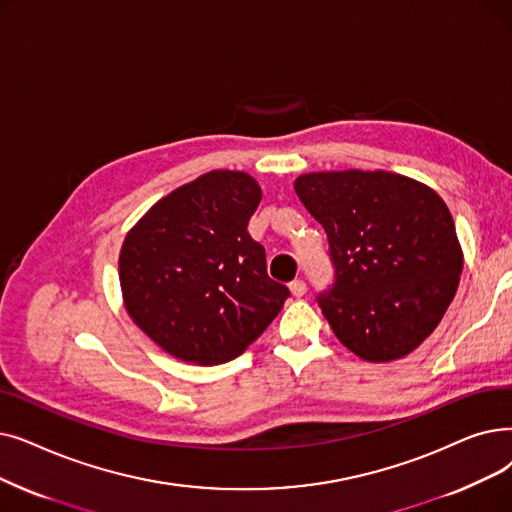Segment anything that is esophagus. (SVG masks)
<instances>
[{
    "label": "esophagus",
    "mask_w": 512,
    "mask_h": 512,
    "mask_svg": "<svg viewBox=\"0 0 512 512\" xmlns=\"http://www.w3.org/2000/svg\"><path fill=\"white\" fill-rule=\"evenodd\" d=\"M288 288H291L293 297H303L307 293V286H305L303 280H293L291 284H288Z\"/></svg>",
    "instance_id": "esophagus-1"
}]
</instances>
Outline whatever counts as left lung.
Here are the masks:
<instances>
[{"instance_id":"left-lung-1","label":"left lung","mask_w":512,"mask_h":512,"mask_svg":"<svg viewBox=\"0 0 512 512\" xmlns=\"http://www.w3.org/2000/svg\"><path fill=\"white\" fill-rule=\"evenodd\" d=\"M335 263L320 295L337 339L385 364L414 351L450 307L464 265L448 205L427 184L391 171H316L295 180Z\"/></svg>"}]
</instances>
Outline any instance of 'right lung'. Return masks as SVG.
<instances>
[{"label":"right lung","mask_w":512,"mask_h":512,"mask_svg":"<svg viewBox=\"0 0 512 512\" xmlns=\"http://www.w3.org/2000/svg\"><path fill=\"white\" fill-rule=\"evenodd\" d=\"M255 177L215 169L175 188L133 226L119 253L123 305L173 358L213 366L247 349L280 314L288 288L247 232Z\"/></svg>","instance_id":"1"}]
</instances>
